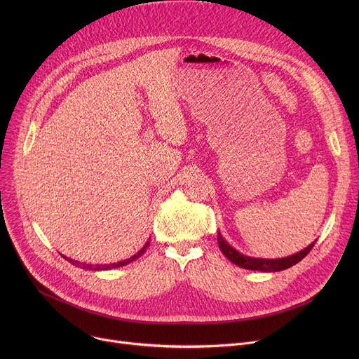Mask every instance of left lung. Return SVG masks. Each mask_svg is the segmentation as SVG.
<instances>
[{
    "instance_id": "left-lung-1",
    "label": "left lung",
    "mask_w": 359,
    "mask_h": 359,
    "mask_svg": "<svg viewBox=\"0 0 359 359\" xmlns=\"http://www.w3.org/2000/svg\"><path fill=\"white\" fill-rule=\"evenodd\" d=\"M217 243L222 250V252L226 255V257L236 266L245 269V270H254V271H264V273H274V271H281L285 269H290L299 263L306 254L311 251L314 247L316 241L311 243L310 245H306L304 250L288 255V257L283 259H255V257H248V255L237 251L233 245H230L226 238L222 236L220 231H217Z\"/></svg>"
}]
</instances>
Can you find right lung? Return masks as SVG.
<instances>
[{
  "mask_svg": "<svg viewBox=\"0 0 359 359\" xmlns=\"http://www.w3.org/2000/svg\"><path fill=\"white\" fill-rule=\"evenodd\" d=\"M149 245H150V240H147V241L144 243V245H143L136 254H133L130 259H126V260H122V262H118V263H112V264H88V263H81V262L68 259V257H65V255H62V257H64L65 260H68L71 264H74V266H76V267H81L82 270H89V271H105V270H112V269L123 267V266H126V264H129V263L137 260L139 257H142V254L147 250Z\"/></svg>",
  "mask_w": 359,
  "mask_h": 359,
  "instance_id": "right-lung-1",
  "label": "right lung"
}]
</instances>
